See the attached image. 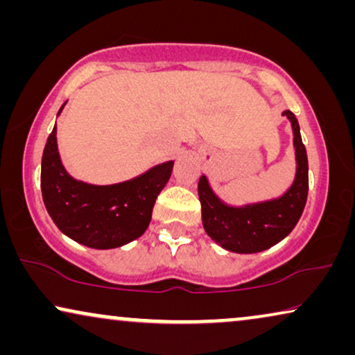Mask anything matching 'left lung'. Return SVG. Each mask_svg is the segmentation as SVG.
<instances>
[{"label":"left lung","instance_id":"obj_1","mask_svg":"<svg viewBox=\"0 0 355 355\" xmlns=\"http://www.w3.org/2000/svg\"><path fill=\"white\" fill-rule=\"evenodd\" d=\"M294 132L295 179L288 192L273 200L230 207L215 196L207 176L198 181L202 223L207 234L223 249L236 254H255L283 241L302 215L309 193L307 152L300 137V128L293 111L286 110Z\"/></svg>","mask_w":355,"mask_h":355}]
</instances>
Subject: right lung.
<instances>
[{
	"mask_svg": "<svg viewBox=\"0 0 355 355\" xmlns=\"http://www.w3.org/2000/svg\"><path fill=\"white\" fill-rule=\"evenodd\" d=\"M173 164H157L142 176L111 186L77 181L62 166L55 125L42 157V197L48 215L67 237L92 249H114L147 230Z\"/></svg>",
	"mask_w": 355,
	"mask_h": 355,
	"instance_id": "right-lung-1",
	"label": "right lung"
}]
</instances>
